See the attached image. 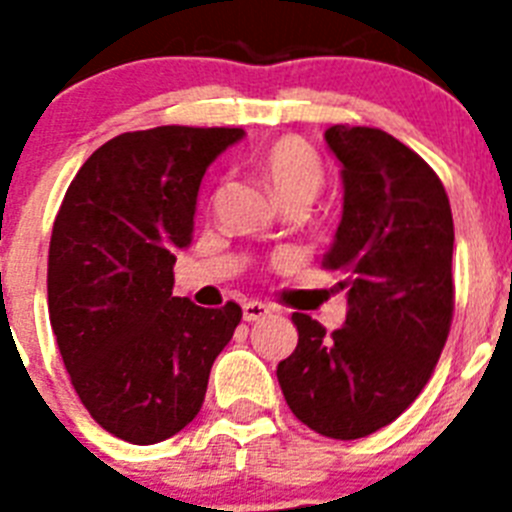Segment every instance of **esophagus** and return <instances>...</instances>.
Listing matches in <instances>:
<instances>
[{
    "label": "esophagus",
    "mask_w": 512,
    "mask_h": 512,
    "mask_svg": "<svg viewBox=\"0 0 512 512\" xmlns=\"http://www.w3.org/2000/svg\"><path fill=\"white\" fill-rule=\"evenodd\" d=\"M269 315H271V307L264 305V302L251 300L243 305V320H246V323H259V320L269 318Z\"/></svg>",
    "instance_id": "34e87169"
}]
</instances>
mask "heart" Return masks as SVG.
<instances>
[{
	"mask_svg": "<svg viewBox=\"0 0 512 512\" xmlns=\"http://www.w3.org/2000/svg\"><path fill=\"white\" fill-rule=\"evenodd\" d=\"M261 171L282 205L295 200L310 202L325 176L318 151L297 135L274 140L261 156Z\"/></svg>",
	"mask_w": 512,
	"mask_h": 512,
	"instance_id": "1",
	"label": "heart"
}]
</instances>
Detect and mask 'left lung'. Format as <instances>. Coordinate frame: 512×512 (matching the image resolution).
Listing matches in <instances>:
<instances>
[{
  "label": "left lung",
  "instance_id": "1",
  "mask_svg": "<svg viewBox=\"0 0 512 512\" xmlns=\"http://www.w3.org/2000/svg\"><path fill=\"white\" fill-rule=\"evenodd\" d=\"M343 217L323 269L348 289L343 328L325 336L295 312L300 341L279 361L289 410L320 436L354 441L400 418L423 392L454 318V217L436 171L379 128L333 125Z\"/></svg>",
  "mask_w": 512,
  "mask_h": 512
}]
</instances>
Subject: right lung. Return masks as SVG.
<instances>
[{
  "mask_svg": "<svg viewBox=\"0 0 512 512\" xmlns=\"http://www.w3.org/2000/svg\"><path fill=\"white\" fill-rule=\"evenodd\" d=\"M241 128L161 125L107 140L66 189L48 248L51 328L76 395L104 431L148 446L205 402L241 305L174 297L207 166Z\"/></svg>",
  "mask_w": 512,
  "mask_h": 512,
  "instance_id": "1",
  "label": "right lung"
}]
</instances>
